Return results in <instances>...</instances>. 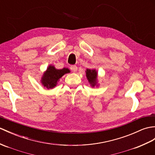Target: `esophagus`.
Here are the masks:
<instances>
[{
    "instance_id": "esophagus-1",
    "label": "esophagus",
    "mask_w": 155,
    "mask_h": 155,
    "mask_svg": "<svg viewBox=\"0 0 155 155\" xmlns=\"http://www.w3.org/2000/svg\"><path fill=\"white\" fill-rule=\"evenodd\" d=\"M71 69L72 71L74 72V73H76L78 70V68L76 65H72V66H71Z\"/></svg>"
}]
</instances>
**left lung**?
<instances>
[{
	"instance_id": "8db88e82",
	"label": "left lung",
	"mask_w": 155,
	"mask_h": 155,
	"mask_svg": "<svg viewBox=\"0 0 155 155\" xmlns=\"http://www.w3.org/2000/svg\"><path fill=\"white\" fill-rule=\"evenodd\" d=\"M86 77L92 87L98 86V73L96 69H87L86 71Z\"/></svg>"
}]
</instances>
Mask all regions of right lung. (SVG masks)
I'll return each mask as SVG.
<instances>
[{
  "mask_svg": "<svg viewBox=\"0 0 155 155\" xmlns=\"http://www.w3.org/2000/svg\"><path fill=\"white\" fill-rule=\"evenodd\" d=\"M68 68H63L62 69H57L53 65H50L43 74L41 79V83L45 88L52 89L57 86V82L64 74L70 73Z\"/></svg>",
  "mask_w": 155,
  "mask_h": 155,
  "instance_id": "obj_1",
  "label": "right lung"
}]
</instances>
